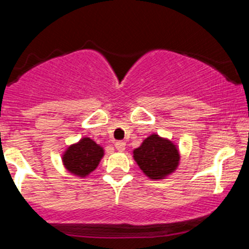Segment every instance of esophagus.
Here are the masks:
<instances>
[{"label":"esophagus","instance_id":"obj_1","mask_svg":"<svg viewBox=\"0 0 249 249\" xmlns=\"http://www.w3.org/2000/svg\"><path fill=\"white\" fill-rule=\"evenodd\" d=\"M115 147H116L119 151H124L125 142H115Z\"/></svg>","mask_w":249,"mask_h":249}]
</instances>
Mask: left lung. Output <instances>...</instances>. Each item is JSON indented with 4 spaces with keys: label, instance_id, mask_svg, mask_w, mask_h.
<instances>
[{
    "label": "left lung",
    "instance_id": "obj_1",
    "mask_svg": "<svg viewBox=\"0 0 249 249\" xmlns=\"http://www.w3.org/2000/svg\"><path fill=\"white\" fill-rule=\"evenodd\" d=\"M133 159L150 179H164L179 166L180 155L174 142L159 134L149 135L139 147L133 150Z\"/></svg>",
    "mask_w": 249,
    "mask_h": 249
}]
</instances>
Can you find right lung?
Returning <instances> with one entry per match:
<instances>
[{
    "label": "right lung",
    "instance_id": "add662e5",
    "mask_svg": "<svg viewBox=\"0 0 249 249\" xmlns=\"http://www.w3.org/2000/svg\"><path fill=\"white\" fill-rule=\"evenodd\" d=\"M104 156V149L90 138L85 137L64 151L61 161L66 171L80 178L89 176Z\"/></svg>",
    "mask_w": 249,
    "mask_h": 249
}]
</instances>
